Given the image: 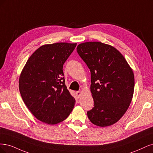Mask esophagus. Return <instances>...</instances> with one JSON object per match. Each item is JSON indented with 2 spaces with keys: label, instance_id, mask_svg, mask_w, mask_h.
<instances>
[{
  "label": "esophagus",
  "instance_id": "obj_1",
  "mask_svg": "<svg viewBox=\"0 0 153 153\" xmlns=\"http://www.w3.org/2000/svg\"><path fill=\"white\" fill-rule=\"evenodd\" d=\"M76 95H77V97L78 98H79V97L81 96V92L79 91H76Z\"/></svg>",
  "mask_w": 153,
  "mask_h": 153
}]
</instances>
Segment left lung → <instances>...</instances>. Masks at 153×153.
Listing matches in <instances>:
<instances>
[{
	"label": "left lung",
	"instance_id": "8db88e82",
	"mask_svg": "<svg viewBox=\"0 0 153 153\" xmlns=\"http://www.w3.org/2000/svg\"><path fill=\"white\" fill-rule=\"evenodd\" d=\"M79 55L91 72L90 90L94 107L87 112L97 126H111L128 109L134 91L133 71L115 48L100 42H87L77 47Z\"/></svg>",
	"mask_w": 153,
	"mask_h": 153
}]
</instances>
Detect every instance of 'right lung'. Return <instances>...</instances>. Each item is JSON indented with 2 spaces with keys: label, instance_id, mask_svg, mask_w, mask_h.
<instances>
[{
  "label": "right lung",
  "instance_id": "right-lung-1",
  "mask_svg": "<svg viewBox=\"0 0 153 153\" xmlns=\"http://www.w3.org/2000/svg\"><path fill=\"white\" fill-rule=\"evenodd\" d=\"M77 45L58 42L39 48L28 58L19 79L22 99L37 119L49 125L65 120L75 105L67 90L63 65Z\"/></svg>",
  "mask_w": 153,
  "mask_h": 153
}]
</instances>
